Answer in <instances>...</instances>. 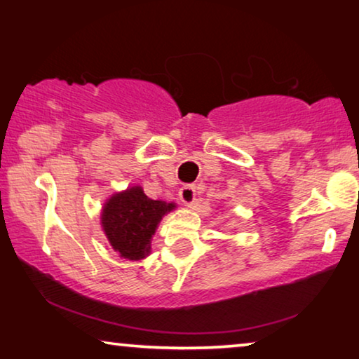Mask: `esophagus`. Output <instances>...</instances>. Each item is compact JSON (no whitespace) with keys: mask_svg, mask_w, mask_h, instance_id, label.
I'll return each instance as SVG.
<instances>
[{"mask_svg":"<svg viewBox=\"0 0 359 359\" xmlns=\"http://www.w3.org/2000/svg\"><path fill=\"white\" fill-rule=\"evenodd\" d=\"M179 196H180V201L184 203L185 206H191V204L195 203V198H196L195 185L182 187L180 191H179Z\"/></svg>","mask_w":359,"mask_h":359,"instance_id":"obj_1","label":"esophagus"}]
</instances>
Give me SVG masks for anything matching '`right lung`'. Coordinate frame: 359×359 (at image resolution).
I'll return each instance as SVG.
<instances>
[{
  "label": "right lung",
  "mask_w": 359,
  "mask_h": 359,
  "mask_svg": "<svg viewBox=\"0 0 359 359\" xmlns=\"http://www.w3.org/2000/svg\"><path fill=\"white\" fill-rule=\"evenodd\" d=\"M175 204L150 200L140 187L113 195L104 208L102 226L119 255L140 260L150 254L151 236L163 215Z\"/></svg>",
  "instance_id": "right-lung-1"
}]
</instances>
